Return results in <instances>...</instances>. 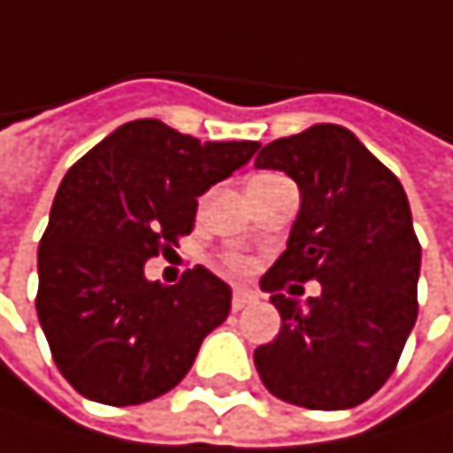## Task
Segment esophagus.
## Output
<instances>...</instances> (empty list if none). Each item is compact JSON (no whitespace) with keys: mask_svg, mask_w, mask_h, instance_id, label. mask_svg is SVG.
Instances as JSON below:
<instances>
[{"mask_svg":"<svg viewBox=\"0 0 453 453\" xmlns=\"http://www.w3.org/2000/svg\"><path fill=\"white\" fill-rule=\"evenodd\" d=\"M255 302H257V290H252V288H236L234 290V299H231L234 310H244Z\"/></svg>","mask_w":453,"mask_h":453,"instance_id":"esophagus-1","label":"esophagus"}]
</instances>
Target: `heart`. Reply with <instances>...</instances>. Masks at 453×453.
Returning a JSON list of instances; mask_svg holds the SVG:
<instances>
[{
    "mask_svg": "<svg viewBox=\"0 0 453 453\" xmlns=\"http://www.w3.org/2000/svg\"><path fill=\"white\" fill-rule=\"evenodd\" d=\"M222 266L228 269L231 274H244V272L250 269V264H247V257H244V255H225V257H222Z\"/></svg>",
    "mask_w": 453,
    "mask_h": 453,
    "instance_id": "heart-1",
    "label": "heart"
}]
</instances>
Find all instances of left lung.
I'll use <instances>...</instances> for the list:
<instances>
[{
	"label": "left lung",
	"instance_id": "8db88e82",
	"mask_svg": "<svg viewBox=\"0 0 453 453\" xmlns=\"http://www.w3.org/2000/svg\"><path fill=\"white\" fill-rule=\"evenodd\" d=\"M257 168L285 171L302 193L288 250L260 277L282 328L255 350L264 386L290 405L345 411L394 372L418 315L421 244L399 179L340 125L266 143ZM321 296L307 308L281 290Z\"/></svg>",
	"mask_w": 453,
	"mask_h": 453
}]
</instances>
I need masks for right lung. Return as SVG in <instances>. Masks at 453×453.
I'll list each match as a JSON object with an SVG mask.
<instances>
[{"label":"right lung","instance_id":"right-lung-1","mask_svg":"<svg viewBox=\"0 0 453 453\" xmlns=\"http://www.w3.org/2000/svg\"><path fill=\"white\" fill-rule=\"evenodd\" d=\"M260 143H201L157 119L127 121L67 171L37 250V318L65 380L103 405L157 399L189 372L231 312V288L203 266L149 282V257L196 222L198 196Z\"/></svg>","mask_w":453,"mask_h":453}]
</instances>
